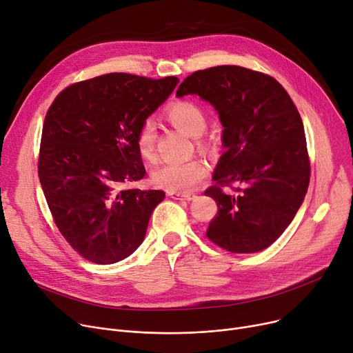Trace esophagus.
<instances>
[{
  "instance_id": "34e87169",
  "label": "esophagus",
  "mask_w": 353,
  "mask_h": 353,
  "mask_svg": "<svg viewBox=\"0 0 353 353\" xmlns=\"http://www.w3.org/2000/svg\"><path fill=\"white\" fill-rule=\"evenodd\" d=\"M168 196H171V198H174V199H185V201H190V199H192L195 195H194V194H188V192L168 191Z\"/></svg>"
}]
</instances>
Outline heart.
<instances>
[{
	"instance_id": "heart-1",
	"label": "heart",
	"mask_w": 353,
	"mask_h": 353,
	"mask_svg": "<svg viewBox=\"0 0 353 353\" xmlns=\"http://www.w3.org/2000/svg\"><path fill=\"white\" fill-rule=\"evenodd\" d=\"M171 125L191 137H196L201 150H208L211 141L202 138L206 128V114L199 103L191 99H178L171 102L163 112ZM157 131L151 121H145L135 134V148L143 161L155 159ZM208 175V167L199 158L161 163L152 171V182L170 191H190Z\"/></svg>"
}]
</instances>
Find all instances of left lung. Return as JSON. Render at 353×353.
<instances>
[{"mask_svg": "<svg viewBox=\"0 0 353 353\" xmlns=\"http://www.w3.org/2000/svg\"><path fill=\"white\" fill-rule=\"evenodd\" d=\"M188 94L214 105L223 127L225 152L205 191L218 205L206 236L228 252H259L283 234L307 191L302 118L275 78L238 65L191 74L176 97Z\"/></svg>", "mask_w": 353, "mask_h": 353, "instance_id": "obj_1", "label": "left lung"}]
</instances>
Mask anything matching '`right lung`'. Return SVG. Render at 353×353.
Returning <instances> with one entry per match:
<instances>
[{"mask_svg": "<svg viewBox=\"0 0 353 353\" xmlns=\"http://www.w3.org/2000/svg\"><path fill=\"white\" fill-rule=\"evenodd\" d=\"M179 79L112 72L61 91L46 115L38 176L59 232L82 258L110 265L142 243L157 190H121L147 171L135 134Z\"/></svg>", "mask_w": 353, "mask_h": 353, "instance_id": "obj_1", "label": "right lung"}]
</instances>
